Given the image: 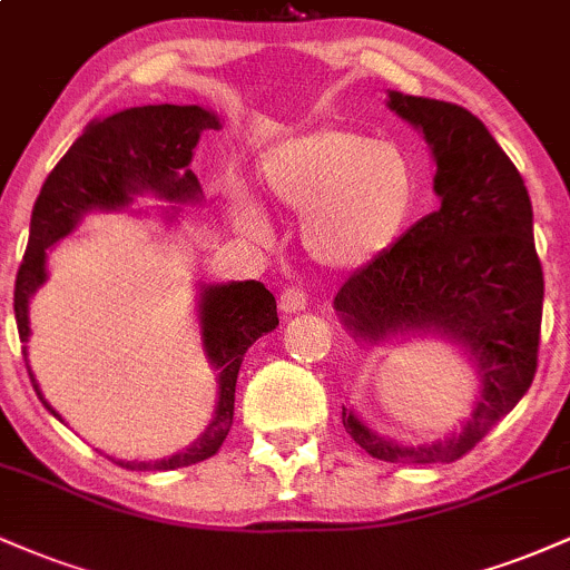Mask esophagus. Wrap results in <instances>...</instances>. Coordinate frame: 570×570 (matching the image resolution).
<instances>
[{
  "label": "esophagus",
  "mask_w": 570,
  "mask_h": 570,
  "mask_svg": "<svg viewBox=\"0 0 570 570\" xmlns=\"http://www.w3.org/2000/svg\"><path fill=\"white\" fill-rule=\"evenodd\" d=\"M278 307H281V313H286V316H294V313L305 311V307H307L305 292L303 289H284V292H281Z\"/></svg>",
  "instance_id": "1"
}]
</instances>
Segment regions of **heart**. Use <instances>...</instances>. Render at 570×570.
Wrapping results in <instances>:
<instances>
[{"instance_id":"1","label":"heart","mask_w":570,"mask_h":570,"mask_svg":"<svg viewBox=\"0 0 570 570\" xmlns=\"http://www.w3.org/2000/svg\"><path fill=\"white\" fill-rule=\"evenodd\" d=\"M263 195L299 217V244L330 273H358L389 254L407 233L417 206L410 155L348 128H322L276 144L259 160ZM244 233L263 230L252 200L233 203Z\"/></svg>"}]
</instances>
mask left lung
<instances>
[{"mask_svg":"<svg viewBox=\"0 0 570 570\" xmlns=\"http://www.w3.org/2000/svg\"><path fill=\"white\" fill-rule=\"evenodd\" d=\"M385 107L429 144L440 208L340 286V324L358 345L440 337L476 375L472 412L448 440L402 444L343 407L351 440L377 461L450 463L474 448L535 375L544 273L533 208L514 163L472 112L385 90Z\"/></svg>","mask_w":570,"mask_h":570,"instance_id":"left-lung-1","label":"left lung"}]
</instances>
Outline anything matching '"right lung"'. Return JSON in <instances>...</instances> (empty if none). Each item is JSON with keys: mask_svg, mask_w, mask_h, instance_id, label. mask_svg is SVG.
<instances>
[{"mask_svg": "<svg viewBox=\"0 0 570 570\" xmlns=\"http://www.w3.org/2000/svg\"><path fill=\"white\" fill-rule=\"evenodd\" d=\"M219 130L222 120L212 109L187 104H158V107H130L104 120H94L82 136L58 160L45 179L31 212L29 246L16 278V322L23 343L26 370L39 402L63 423L39 389L29 367L31 322L29 305L39 286L48 281V252L58 240L77 230L88 214L126 212L141 198H155L158 217L168 227L179 222L181 206L200 203L198 176L189 171L195 147L203 130ZM134 217H147L149 208H136ZM195 318H198L200 348L208 367L217 375V404L208 426L179 453L158 461H112L130 472H171L212 458L233 426L235 381H238L244 353L278 326L276 297L259 281H227V284H195Z\"/></svg>", "mask_w": 570, "mask_h": 570, "instance_id": "obj_1", "label": "right lung"}]
</instances>
